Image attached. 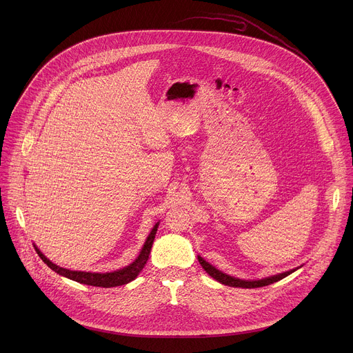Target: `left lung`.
Instances as JSON below:
<instances>
[{"label":"left lung","mask_w":353,"mask_h":353,"mask_svg":"<svg viewBox=\"0 0 353 353\" xmlns=\"http://www.w3.org/2000/svg\"><path fill=\"white\" fill-rule=\"evenodd\" d=\"M199 262L201 263L202 268L205 269V272L210 277H213L214 280H217L219 283H221L224 285L236 287V288H259V287H266L269 284L280 281L281 279L287 277L288 274H291V273H294L296 270V269H292L290 272H284V273H280V274H276V276H272V277H266V279H262V280H256V281H245V280H239V279L231 277V276L220 272L219 269H216L214 266L208 263L205 259H202L201 256H199Z\"/></svg>","instance_id":"left-lung-1"}]
</instances>
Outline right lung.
Returning <instances> with one entry per match:
<instances>
[{"mask_svg": "<svg viewBox=\"0 0 353 353\" xmlns=\"http://www.w3.org/2000/svg\"><path fill=\"white\" fill-rule=\"evenodd\" d=\"M157 225L159 224H156L153 227V230H152L150 236L147 238V242H145L143 250L140 252L139 258L132 265H129V266H126L121 270L112 272V273H90V272H76V270L63 269V268H59V266L54 265L37 248H35V250L39 254L42 261L50 268L51 270H54L55 273H58L63 277H68V279L74 280L80 284H87V285H92V287H101V288L118 287V285H123V284H128L132 280H134L139 276V273L143 270V268L145 266V263L148 261V256H150V252H151L152 243H153V239H154V235H156V231H157Z\"/></svg>", "mask_w": 353, "mask_h": 353, "instance_id": "obj_1", "label": "right lung"}]
</instances>
